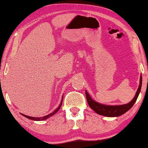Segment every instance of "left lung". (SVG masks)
Here are the masks:
<instances>
[{
	"label": "left lung",
	"mask_w": 148,
	"mask_h": 148,
	"mask_svg": "<svg viewBox=\"0 0 148 148\" xmlns=\"http://www.w3.org/2000/svg\"><path fill=\"white\" fill-rule=\"evenodd\" d=\"M141 84H142V77L141 76L140 83H139V86L138 89H137L136 94H135L134 98L127 104L119 105V106H106V105L101 104L100 103L96 102L94 100H93L91 98L88 93L87 92V91H86L87 101H88V103L89 106H90V108L99 114L109 117L121 116V115L127 112L129 109H131V107L135 104V102H136L137 97H138L139 92L141 91Z\"/></svg>",
	"instance_id": "1"
}]
</instances>
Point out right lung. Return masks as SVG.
Here are the masks:
<instances>
[{
    "mask_svg": "<svg viewBox=\"0 0 148 148\" xmlns=\"http://www.w3.org/2000/svg\"><path fill=\"white\" fill-rule=\"evenodd\" d=\"M62 99H63V97H62V100H61V102H60V104L59 106H58V108H56V110L54 111V112H52V113H50V114H49L48 115H46V116H43V117H39V118H38V117H37V118H36V117L29 116H27V115H25V114H21L23 115V116H25V117H26V118H27V119H31V120H33V121H43V120H46V119H47L48 118H49V117H50L51 116H52V115L54 114H55V113H56V112H58V110H59L60 108V107H61V106H62Z\"/></svg>",
    "mask_w": 148,
    "mask_h": 148,
    "instance_id": "add662e5",
    "label": "right lung"
}]
</instances>
